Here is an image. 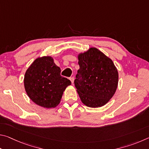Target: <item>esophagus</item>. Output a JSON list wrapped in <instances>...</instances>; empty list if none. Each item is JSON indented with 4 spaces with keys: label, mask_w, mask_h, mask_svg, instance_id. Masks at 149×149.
Instances as JSON below:
<instances>
[{
    "label": "esophagus",
    "mask_w": 149,
    "mask_h": 149,
    "mask_svg": "<svg viewBox=\"0 0 149 149\" xmlns=\"http://www.w3.org/2000/svg\"><path fill=\"white\" fill-rule=\"evenodd\" d=\"M70 81H71L72 84H74V77H70Z\"/></svg>",
    "instance_id": "34e87169"
}]
</instances>
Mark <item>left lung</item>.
<instances>
[{"label":"left lung","mask_w":149,"mask_h":149,"mask_svg":"<svg viewBox=\"0 0 149 149\" xmlns=\"http://www.w3.org/2000/svg\"><path fill=\"white\" fill-rule=\"evenodd\" d=\"M77 58L79 69L74 84L81 100L88 107H102L117 89V68L110 58L95 47L79 53Z\"/></svg>","instance_id":"obj_1"}]
</instances>
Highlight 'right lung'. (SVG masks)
Instances as JSON below:
<instances>
[{
  "label": "right lung",
  "mask_w": 149,
  "mask_h": 149,
  "mask_svg": "<svg viewBox=\"0 0 149 149\" xmlns=\"http://www.w3.org/2000/svg\"><path fill=\"white\" fill-rule=\"evenodd\" d=\"M60 70L51 56L39 57L26 70L24 87L33 102L40 107L50 108L58 105L63 93L72 84L60 75Z\"/></svg>",
  "instance_id": "obj_1"
}]
</instances>
